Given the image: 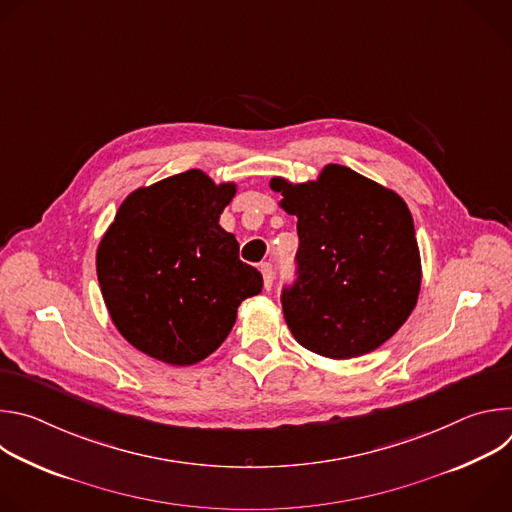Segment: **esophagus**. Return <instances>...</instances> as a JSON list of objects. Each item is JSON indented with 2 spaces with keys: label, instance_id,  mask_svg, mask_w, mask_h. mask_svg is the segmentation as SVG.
<instances>
[{
  "label": "esophagus",
  "instance_id": "obj_1",
  "mask_svg": "<svg viewBox=\"0 0 512 512\" xmlns=\"http://www.w3.org/2000/svg\"><path fill=\"white\" fill-rule=\"evenodd\" d=\"M259 271L263 275V287L269 291L273 287V267H271V263H261Z\"/></svg>",
  "mask_w": 512,
  "mask_h": 512
}]
</instances>
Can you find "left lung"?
Instances as JSON below:
<instances>
[{
	"label": "left lung",
	"mask_w": 512,
	"mask_h": 512,
	"mask_svg": "<svg viewBox=\"0 0 512 512\" xmlns=\"http://www.w3.org/2000/svg\"><path fill=\"white\" fill-rule=\"evenodd\" d=\"M298 218V281L281 296L289 332L308 350L346 360L385 344L421 289L413 216L391 188L340 164L316 180L271 178Z\"/></svg>",
	"instance_id": "obj_1"
}]
</instances>
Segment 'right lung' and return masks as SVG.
Segmentation results:
<instances>
[{
	"mask_svg": "<svg viewBox=\"0 0 512 512\" xmlns=\"http://www.w3.org/2000/svg\"><path fill=\"white\" fill-rule=\"evenodd\" d=\"M237 194L188 170L127 194L97 247L101 294L119 334L172 367L225 342L243 300L263 287L218 218Z\"/></svg>",
	"mask_w": 512,
	"mask_h": 512,
	"instance_id": "right-lung-1",
	"label": "right lung"
}]
</instances>
